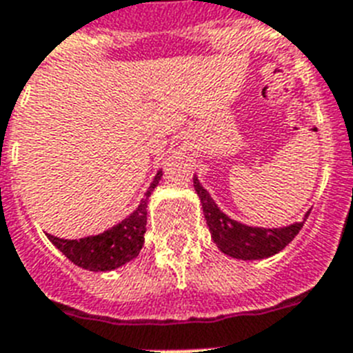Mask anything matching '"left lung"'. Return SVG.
Wrapping results in <instances>:
<instances>
[{"label": "left lung", "instance_id": "left-lung-1", "mask_svg": "<svg viewBox=\"0 0 353 353\" xmlns=\"http://www.w3.org/2000/svg\"><path fill=\"white\" fill-rule=\"evenodd\" d=\"M194 188L201 201L203 214H205L206 225L210 228L212 239L223 254L234 257V259L256 261L274 256L299 234L306 217L310 214V212H306L303 221L279 226V228L250 226L226 216L217 206V203L212 199L210 194L206 192L205 186L199 183L197 176H194Z\"/></svg>", "mask_w": 353, "mask_h": 353}]
</instances>
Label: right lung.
<instances>
[{
    "mask_svg": "<svg viewBox=\"0 0 353 353\" xmlns=\"http://www.w3.org/2000/svg\"><path fill=\"white\" fill-rule=\"evenodd\" d=\"M163 172L157 170L154 181L148 186L145 199H141L139 206L125 217L121 223L110 226L108 230L87 236L81 239H61L50 236V239L57 250L63 252L67 259L74 265L81 266L90 272H110L119 266L127 265L132 259L139 256V250L145 243V230H147V205L148 197L161 179Z\"/></svg>",
    "mask_w": 353,
    "mask_h": 353,
    "instance_id": "add662e5",
    "label": "right lung"
}]
</instances>
